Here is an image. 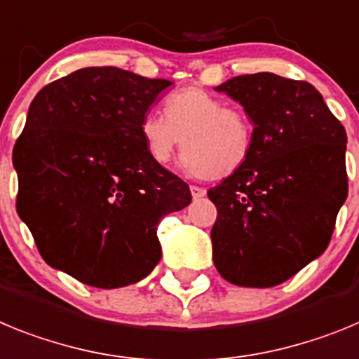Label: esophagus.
I'll list each match as a JSON object with an SVG mask.
<instances>
[{
	"label": "esophagus",
	"instance_id": "1",
	"mask_svg": "<svg viewBox=\"0 0 359 359\" xmlns=\"http://www.w3.org/2000/svg\"><path fill=\"white\" fill-rule=\"evenodd\" d=\"M189 189H191L193 201H198V198L205 197V189L201 188V186H189Z\"/></svg>",
	"mask_w": 359,
	"mask_h": 359
}]
</instances>
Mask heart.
<instances>
[{"instance_id": "heart-1", "label": "heart", "mask_w": 359, "mask_h": 359, "mask_svg": "<svg viewBox=\"0 0 359 359\" xmlns=\"http://www.w3.org/2000/svg\"><path fill=\"white\" fill-rule=\"evenodd\" d=\"M146 154L168 164L182 146V168L193 177L233 175L245 166L255 144V128L238 106L226 104L210 92L189 86L166 99V117L149 110L139 123Z\"/></svg>"}]
</instances>
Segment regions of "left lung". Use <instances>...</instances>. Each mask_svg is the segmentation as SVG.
Segmentation results:
<instances>
[{
    "label": "left lung",
    "mask_w": 359,
    "mask_h": 359,
    "mask_svg": "<svg viewBox=\"0 0 359 359\" xmlns=\"http://www.w3.org/2000/svg\"><path fill=\"white\" fill-rule=\"evenodd\" d=\"M217 92L255 124L251 157L208 191L217 205L213 262L224 280L273 287L327 249L347 198V133L322 93L269 72L238 76Z\"/></svg>",
    "instance_id": "8db88e82"
}]
</instances>
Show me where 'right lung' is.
Returning <instances> with one entry per match:
<instances>
[{"mask_svg": "<svg viewBox=\"0 0 359 359\" xmlns=\"http://www.w3.org/2000/svg\"><path fill=\"white\" fill-rule=\"evenodd\" d=\"M171 85L88 67L37 92L12 162L18 215L48 266L99 289L135 283L157 266L158 222L191 202L188 184L151 161L139 135Z\"/></svg>", "mask_w": 359, "mask_h": 359, "instance_id": "right-lung-1", "label": "right lung"}]
</instances>
